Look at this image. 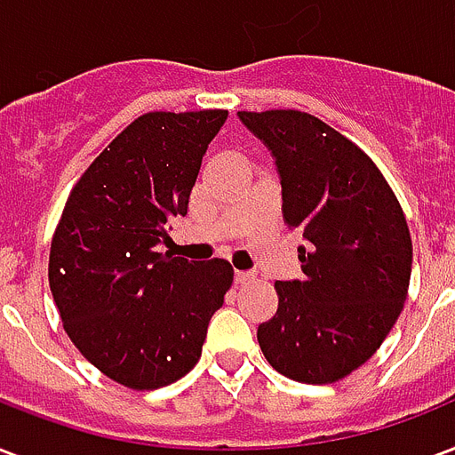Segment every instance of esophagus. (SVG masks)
<instances>
[{
    "label": "esophagus",
    "mask_w": 455,
    "mask_h": 455,
    "mask_svg": "<svg viewBox=\"0 0 455 455\" xmlns=\"http://www.w3.org/2000/svg\"><path fill=\"white\" fill-rule=\"evenodd\" d=\"M235 280H237V284H249L256 280V273H251V270H237Z\"/></svg>",
    "instance_id": "1"
}]
</instances>
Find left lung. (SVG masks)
I'll use <instances>...</instances> for the list:
<instances>
[{
  "label": "left lung",
  "instance_id": "left-lung-1",
  "mask_svg": "<svg viewBox=\"0 0 455 455\" xmlns=\"http://www.w3.org/2000/svg\"><path fill=\"white\" fill-rule=\"evenodd\" d=\"M273 151L287 228L304 280L275 283L280 304L259 325L266 361L284 378L332 385L368 361L403 311L413 242L399 199L348 137L297 108L239 111Z\"/></svg>",
  "mask_w": 455,
  "mask_h": 455
}]
</instances>
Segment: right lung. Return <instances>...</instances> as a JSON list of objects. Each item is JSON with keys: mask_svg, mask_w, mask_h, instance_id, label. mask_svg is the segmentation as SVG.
<instances>
[{"mask_svg": "<svg viewBox=\"0 0 455 455\" xmlns=\"http://www.w3.org/2000/svg\"><path fill=\"white\" fill-rule=\"evenodd\" d=\"M228 111H149L70 189L49 251V290L77 351L118 385L149 392L185 378L235 270L158 251L188 204Z\"/></svg>", "mask_w": 455, "mask_h": 455, "instance_id": "obj_1", "label": "right lung"}]
</instances>
